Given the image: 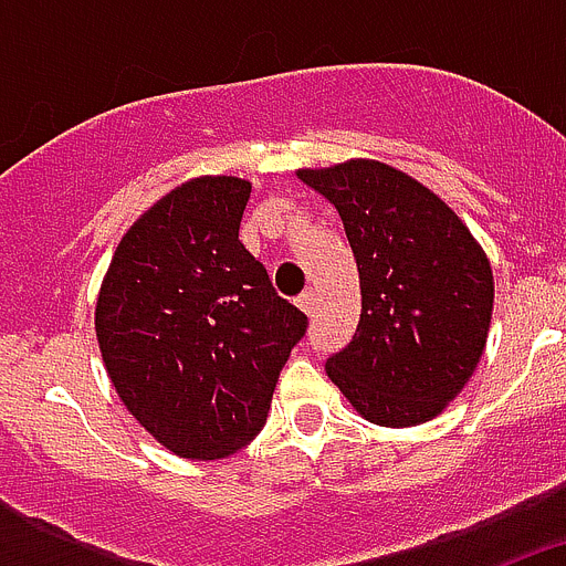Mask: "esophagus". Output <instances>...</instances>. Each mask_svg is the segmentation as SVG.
Wrapping results in <instances>:
<instances>
[{"instance_id": "esophagus-1", "label": "esophagus", "mask_w": 566, "mask_h": 566, "mask_svg": "<svg viewBox=\"0 0 566 566\" xmlns=\"http://www.w3.org/2000/svg\"><path fill=\"white\" fill-rule=\"evenodd\" d=\"M314 306H317V297H314L312 289H308V292L300 294V297H297V308H300V312L312 314V312H314Z\"/></svg>"}]
</instances>
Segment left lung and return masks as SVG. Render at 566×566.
Instances as JSON below:
<instances>
[{
  "label": "left lung",
  "instance_id": "8db88e82",
  "mask_svg": "<svg viewBox=\"0 0 566 566\" xmlns=\"http://www.w3.org/2000/svg\"><path fill=\"white\" fill-rule=\"evenodd\" d=\"M337 209L363 292L357 332L326 374L371 422L442 413L482 359L493 314L490 260L442 198L379 161L300 169Z\"/></svg>",
  "mask_w": 566,
  "mask_h": 566
}]
</instances>
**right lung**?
<instances>
[{"instance_id":"1","label":"right lung","mask_w":566,"mask_h":566,"mask_svg":"<svg viewBox=\"0 0 566 566\" xmlns=\"http://www.w3.org/2000/svg\"><path fill=\"white\" fill-rule=\"evenodd\" d=\"M249 192L232 175L175 187L127 229L98 292L115 391L178 457L207 462L252 442L308 328L240 243Z\"/></svg>"}]
</instances>
